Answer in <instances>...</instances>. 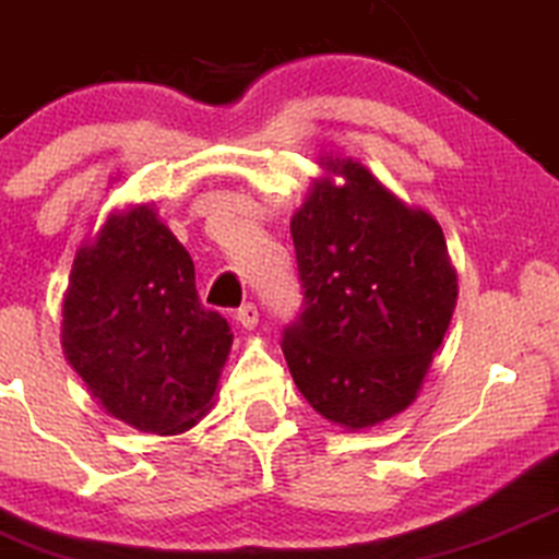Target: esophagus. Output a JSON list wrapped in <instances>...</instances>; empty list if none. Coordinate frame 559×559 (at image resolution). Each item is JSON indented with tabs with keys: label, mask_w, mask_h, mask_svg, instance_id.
Returning a JSON list of instances; mask_svg holds the SVG:
<instances>
[{
	"label": "esophagus",
	"mask_w": 559,
	"mask_h": 559,
	"mask_svg": "<svg viewBox=\"0 0 559 559\" xmlns=\"http://www.w3.org/2000/svg\"><path fill=\"white\" fill-rule=\"evenodd\" d=\"M235 319L240 328L246 330H253L255 324H259V309H255V304H242L240 309L235 311Z\"/></svg>",
	"instance_id": "esophagus-1"
}]
</instances>
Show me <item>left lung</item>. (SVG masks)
<instances>
[{
  "label": "left lung",
  "instance_id": "obj_1",
  "mask_svg": "<svg viewBox=\"0 0 559 559\" xmlns=\"http://www.w3.org/2000/svg\"><path fill=\"white\" fill-rule=\"evenodd\" d=\"M290 222L304 306L282 335L298 391L330 423L372 428L417 399L456 306V272L428 211L359 160H328Z\"/></svg>",
  "mask_w": 559,
  "mask_h": 559
}]
</instances>
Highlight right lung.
I'll return each instance as SVG.
<instances>
[{"label":"right lung","mask_w":559,"mask_h":559,"mask_svg":"<svg viewBox=\"0 0 559 559\" xmlns=\"http://www.w3.org/2000/svg\"><path fill=\"white\" fill-rule=\"evenodd\" d=\"M62 348L103 409L155 436L209 412L231 348L227 319L203 309L195 263L153 205L110 213L73 259Z\"/></svg>","instance_id":"1"}]
</instances>
